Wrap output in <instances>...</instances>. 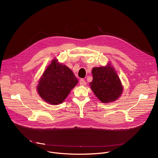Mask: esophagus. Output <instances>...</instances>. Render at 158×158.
<instances>
[{
    "mask_svg": "<svg viewBox=\"0 0 158 158\" xmlns=\"http://www.w3.org/2000/svg\"><path fill=\"white\" fill-rule=\"evenodd\" d=\"M79 84L81 86H85L86 85V82L85 81V79H81L79 81Z\"/></svg>",
    "mask_w": 158,
    "mask_h": 158,
    "instance_id": "esophagus-1",
    "label": "esophagus"
}]
</instances>
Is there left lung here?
<instances>
[{
  "label": "left lung",
  "instance_id": "1",
  "mask_svg": "<svg viewBox=\"0 0 158 158\" xmlns=\"http://www.w3.org/2000/svg\"><path fill=\"white\" fill-rule=\"evenodd\" d=\"M93 81L89 85L96 97L104 103L113 102L120 96L123 88L113 66L109 64L92 70Z\"/></svg>",
  "mask_w": 158,
  "mask_h": 158
}]
</instances>
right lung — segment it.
Listing matches in <instances>:
<instances>
[{"instance_id":"right-lung-1","label":"right lung","mask_w":158,"mask_h":158,"mask_svg":"<svg viewBox=\"0 0 158 158\" xmlns=\"http://www.w3.org/2000/svg\"><path fill=\"white\" fill-rule=\"evenodd\" d=\"M77 82V79L69 67L54 60L40 79L37 89L45 102L57 105L64 101Z\"/></svg>"}]
</instances>
